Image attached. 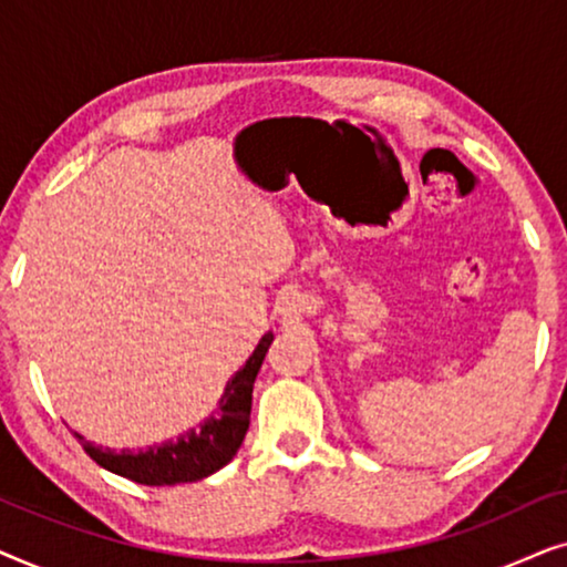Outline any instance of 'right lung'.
<instances>
[{
  "mask_svg": "<svg viewBox=\"0 0 567 567\" xmlns=\"http://www.w3.org/2000/svg\"><path fill=\"white\" fill-rule=\"evenodd\" d=\"M270 343H274V336L268 332V336H262L245 367L231 377L216 413L206 417L198 429H190L183 436H177V441H165V444L138 449V452H128V449L113 452V449L90 444L80 433H74V436L80 439L84 452L100 467L142 485L196 483V480L214 475L216 470L231 462V456L237 454L239 444H243L247 429H250L252 384Z\"/></svg>",
  "mask_w": 567,
  "mask_h": 567,
  "instance_id": "1",
  "label": "right lung"
}]
</instances>
